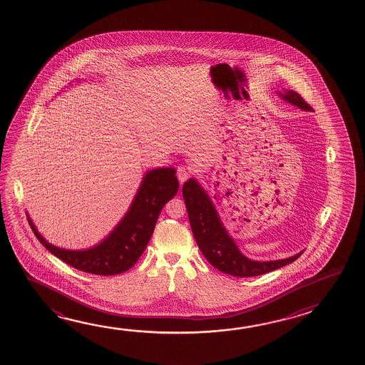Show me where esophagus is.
Returning a JSON list of instances; mask_svg holds the SVG:
<instances>
[{"label": "esophagus", "instance_id": "1", "mask_svg": "<svg viewBox=\"0 0 365 365\" xmlns=\"http://www.w3.org/2000/svg\"><path fill=\"white\" fill-rule=\"evenodd\" d=\"M177 177H178L180 185H183L185 180L190 178V170H188V168L183 167V165L177 168Z\"/></svg>", "mask_w": 365, "mask_h": 365}]
</instances>
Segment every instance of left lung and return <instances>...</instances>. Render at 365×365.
<instances>
[{"label":"left lung","instance_id":"obj_1","mask_svg":"<svg viewBox=\"0 0 365 365\" xmlns=\"http://www.w3.org/2000/svg\"><path fill=\"white\" fill-rule=\"evenodd\" d=\"M280 96L303 110H313V108L297 91L285 90L284 94L280 93ZM182 193L188 211L192 233L197 242L198 248L206 259L221 272L237 277L263 275L294 262L302 256L303 252H299L298 255L285 259L264 262L252 261L242 255L233 238L227 234L209 195L198 185L197 180L193 178L187 180L182 188Z\"/></svg>","mask_w":365,"mask_h":365}]
</instances>
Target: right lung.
<instances>
[{"instance_id":"right-lung-1","label":"right lung","mask_w":365,"mask_h":365,"mask_svg":"<svg viewBox=\"0 0 365 365\" xmlns=\"http://www.w3.org/2000/svg\"><path fill=\"white\" fill-rule=\"evenodd\" d=\"M178 188L180 183L173 168L149 170L120 224L102 243L85 251L54 247L38 233L29 216L28 221L38 240L61 261L88 274L117 275L138 262L154 233L160 211L177 195Z\"/></svg>"}]
</instances>
